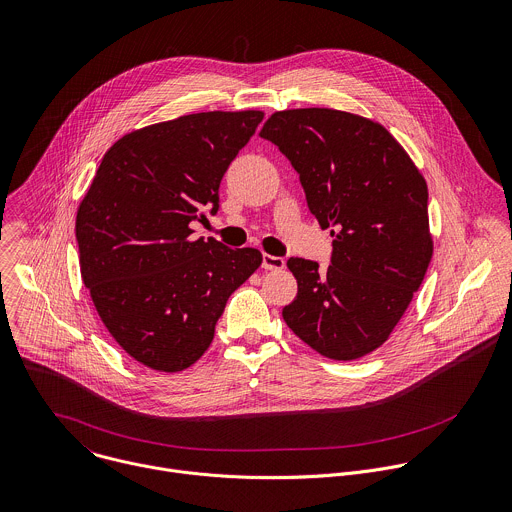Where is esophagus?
<instances>
[{
    "label": "esophagus",
    "mask_w": 512,
    "mask_h": 512,
    "mask_svg": "<svg viewBox=\"0 0 512 512\" xmlns=\"http://www.w3.org/2000/svg\"><path fill=\"white\" fill-rule=\"evenodd\" d=\"M285 267V259L283 257H275V255H263V269L267 271H279Z\"/></svg>",
    "instance_id": "34e87169"
}]
</instances>
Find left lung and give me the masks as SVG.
I'll list each match as a JSON object with an SVG mask.
<instances>
[{"label":"left lung","mask_w":512,"mask_h":512,"mask_svg":"<svg viewBox=\"0 0 512 512\" xmlns=\"http://www.w3.org/2000/svg\"><path fill=\"white\" fill-rule=\"evenodd\" d=\"M259 136L287 156L333 237L327 269L289 257L297 297L283 319L317 354L358 360L386 342L430 265L426 181L382 124L350 112H275Z\"/></svg>","instance_id":"1"}]
</instances>
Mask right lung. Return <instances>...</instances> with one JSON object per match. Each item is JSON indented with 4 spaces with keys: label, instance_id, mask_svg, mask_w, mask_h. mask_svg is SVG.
Instances as JSON below:
<instances>
[{
    "label": "right lung",
    "instance_id": "add662e5",
    "mask_svg": "<svg viewBox=\"0 0 512 512\" xmlns=\"http://www.w3.org/2000/svg\"><path fill=\"white\" fill-rule=\"evenodd\" d=\"M259 110L199 112L122 136L104 154L76 217L80 273L118 346L158 372H181L211 346L229 295L263 257L193 239L219 211L229 164Z\"/></svg>",
    "mask_w": 512,
    "mask_h": 512
}]
</instances>
